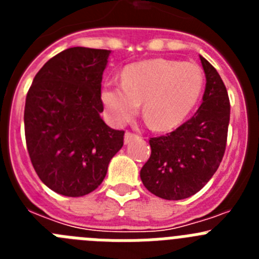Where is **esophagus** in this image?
<instances>
[{"label": "esophagus", "instance_id": "1", "mask_svg": "<svg viewBox=\"0 0 259 259\" xmlns=\"http://www.w3.org/2000/svg\"><path fill=\"white\" fill-rule=\"evenodd\" d=\"M136 139H139V136L135 134H132V132H125L124 135V144H130L131 141L136 140Z\"/></svg>", "mask_w": 259, "mask_h": 259}]
</instances>
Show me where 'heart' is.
I'll list each match as a JSON object with an SVG mask.
<instances>
[{
  "mask_svg": "<svg viewBox=\"0 0 259 259\" xmlns=\"http://www.w3.org/2000/svg\"><path fill=\"white\" fill-rule=\"evenodd\" d=\"M203 77L198 66L154 58L128 65L122 83L107 81L101 100L110 120L130 122L143 102V115L157 131H168L184 122L196 106Z\"/></svg>",
  "mask_w": 259,
  "mask_h": 259,
  "instance_id": "obj_1",
  "label": "heart"
}]
</instances>
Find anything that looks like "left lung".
Returning a JSON list of instances; mask_svg holds the SVG:
<instances>
[{
	"instance_id": "left-lung-1",
	"label": "left lung",
	"mask_w": 259,
	"mask_h": 259,
	"mask_svg": "<svg viewBox=\"0 0 259 259\" xmlns=\"http://www.w3.org/2000/svg\"><path fill=\"white\" fill-rule=\"evenodd\" d=\"M206 87L193 116L166 136L149 140L152 154L140 171L145 188L164 200H183L203 188L218 170L227 143L230 100L223 80L200 56Z\"/></svg>"
}]
</instances>
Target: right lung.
<instances>
[{
	"label": "right lung",
	"instance_id": "add662e5",
	"mask_svg": "<svg viewBox=\"0 0 259 259\" xmlns=\"http://www.w3.org/2000/svg\"><path fill=\"white\" fill-rule=\"evenodd\" d=\"M110 50L75 47L50 58L27 93L24 132L29 158L48 188L80 197L95 191L124 131L100 114L101 81Z\"/></svg>",
	"mask_w": 259,
	"mask_h": 259
}]
</instances>
